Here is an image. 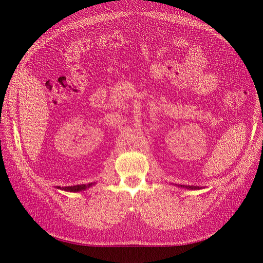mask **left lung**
<instances>
[{
    "label": "left lung",
    "mask_w": 263,
    "mask_h": 263,
    "mask_svg": "<svg viewBox=\"0 0 263 263\" xmlns=\"http://www.w3.org/2000/svg\"><path fill=\"white\" fill-rule=\"evenodd\" d=\"M182 186V185H181ZM185 187H187V189H190V190H197V189H200L198 186H195V185H189V186H185Z\"/></svg>",
    "instance_id": "8db88e82"
}]
</instances>
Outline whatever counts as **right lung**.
<instances>
[{
    "label": "right lung",
    "mask_w": 263,
    "mask_h": 263,
    "mask_svg": "<svg viewBox=\"0 0 263 263\" xmlns=\"http://www.w3.org/2000/svg\"><path fill=\"white\" fill-rule=\"evenodd\" d=\"M91 184L89 185H85V184H79V185H73V186H66V187H62V190L65 191H68V192H79V191H82V190H85L87 186H90ZM58 189H61L60 186H58Z\"/></svg>",
    "instance_id": "obj_1"
}]
</instances>
